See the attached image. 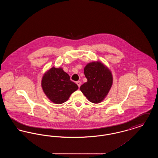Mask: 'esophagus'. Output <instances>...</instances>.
<instances>
[{"mask_svg": "<svg viewBox=\"0 0 158 158\" xmlns=\"http://www.w3.org/2000/svg\"><path fill=\"white\" fill-rule=\"evenodd\" d=\"M76 84L77 85V86H79V88L81 86V82H80V81H77V82H76Z\"/></svg>", "mask_w": 158, "mask_h": 158, "instance_id": "obj_1", "label": "esophagus"}]
</instances>
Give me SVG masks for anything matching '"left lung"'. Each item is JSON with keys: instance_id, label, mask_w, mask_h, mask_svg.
I'll return each instance as SVG.
<instances>
[{"instance_id": "left-lung-1", "label": "left lung", "mask_w": 158, "mask_h": 158, "mask_svg": "<svg viewBox=\"0 0 158 158\" xmlns=\"http://www.w3.org/2000/svg\"><path fill=\"white\" fill-rule=\"evenodd\" d=\"M84 74L88 81L81 85L80 89L91 102H102L113 85L111 72L101 62L94 61L86 64Z\"/></svg>"}]
</instances>
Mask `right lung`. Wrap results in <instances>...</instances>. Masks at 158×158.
<instances>
[{"mask_svg":"<svg viewBox=\"0 0 158 158\" xmlns=\"http://www.w3.org/2000/svg\"><path fill=\"white\" fill-rule=\"evenodd\" d=\"M41 86L45 95L52 102L61 104L67 101L78 86L70 81L62 68H51L43 76Z\"/></svg>","mask_w":158,"mask_h":158,"instance_id":"add662e5","label":"right lung"}]
</instances>
